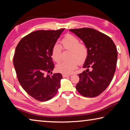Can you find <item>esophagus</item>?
Listing matches in <instances>:
<instances>
[{"instance_id": "obj_1", "label": "esophagus", "mask_w": 130, "mask_h": 130, "mask_svg": "<svg viewBox=\"0 0 130 130\" xmlns=\"http://www.w3.org/2000/svg\"><path fill=\"white\" fill-rule=\"evenodd\" d=\"M68 76H70L69 74H62V77L63 78L65 77H67Z\"/></svg>"}]
</instances>
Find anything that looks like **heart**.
Returning <instances> with one entry per match:
<instances>
[{"instance_id":"b5f03b06","label":"heart","mask_w":130,"mask_h":130,"mask_svg":"<svg viewBox=\"0 0 130 130\" xmlns=\"http://www.w3.org/2000/svg\"><path fill=\"white\" fill-rule=\"evenodd\" d=\"M62 47L69 50V60L62 61L57 66V70L63 74H70L76 69L78 63H82L86 60L88 50L84 43L72 34H67L61 41ZM52 57L54 61L59 62L61 60V48L58 44L53 46Z\"/></svg>"}]
</instances>
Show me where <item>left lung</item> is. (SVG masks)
Segmentation results:
<instances>
[{
    "label": "left lung",
    "instance_id": "left-lung-1",
    "mask_svg": "<svg viewBox=\"0 0 130 130\" xmlns=\"http://www.w3.org/2000/svg\"><path fill=\"white\" fill-rule=\"evenodd\" d=\"M83 41L88 50L84 68L78 74L76 88L87 98L98 96L109 85L115 74L118 52L115 43L107 35L91 28L70 29Z\"/></svg>",
    "mask_w": 130,
    "mask_h": 130
}]
</instances>
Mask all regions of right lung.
Wrapping results in <instances>:
<instances>
[{
  "label": "right lung",
  "mask_w": 130,
  "mask_h": 130,
  "mask_svg": "<svg viewBox=\"0 0 130 130\" xmlns=\"http://www.w3.org/2000/svg\"><path fill=\"white\" fill-rule=\"evenodd\" d=\"M64 28L38 30L19 41L15 49L13 63L19 83L27 93L40 102L56 95L62 78L61 73L46 74L54 68L52 50Z\"/></svg>",
  "instance_id": "1"
}]
</instances>
